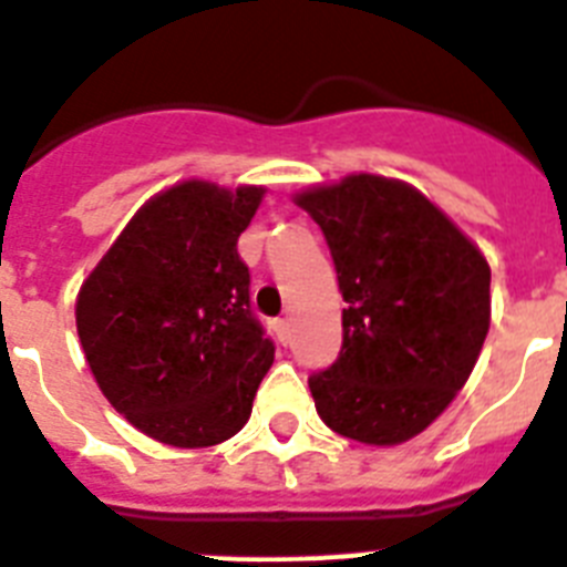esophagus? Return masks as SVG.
Instances as JSON below:
<instances>
[{"instance_id":"obj_1","label":"esophagus","mask_w":567,"mask_h":567,"mask_svg":"<svg viewBox=\"0 0 567 567\" xmlns=\"http://www.w3.org/2000/svg\"><path fill=\"white\" fill-rule=\"evenodd\" d=\"M275 332H278L280 343H289V320L287 318L275 320Z\"/></svg>"}]
</instances>
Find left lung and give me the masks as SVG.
I'll use <instances>...</instances> for the list:
<instances>
[{
	"instance_id": "obj_1",
	"label": "left lung",
	"mask_w": 567,
	"mask_h": 567,
	"mask_svg": "<svg viewBox=\"0 0 567 567\" xmlns=\"http://www.w3.org/2000/svg\"><path fill=\"white\" fill-rule=\"evenodd\" d=\"M315 218L343 292V346L309 378L320 420L365 445L432 425L477 363L491 323V269L423 193L349 175L295 195Z\"/></svg>"
}]
</instances>
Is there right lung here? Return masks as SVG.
<instances>
[{
	"mask_svg": "<svg viewBox=\"0 0 567 567\" xmlns=\"http://www.w3.org/2000/svg\"><path fill=\"white\" fill-rule=\"evenodd\" d=\"M264 187L182 182L150 198L76 298V329L115 412L158 443L204 449L252 414L275 343L249 307L238 235Z\"/></svg>",
	"mask_w": 567,
	"mask_h": 567,
	"instance_id": "right-lung-1",
	"label": "right lung"
}]
</instances>
